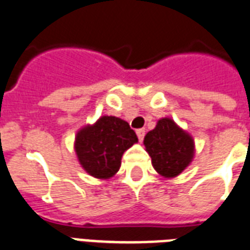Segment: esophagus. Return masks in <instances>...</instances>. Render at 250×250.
Returning a JSON list of instances; mask_svg holds the SVG:
<instances>
[{"label": "esophagus", "instance_id": "esophagus-1", "mask_svg": "<svg viewBox=\"0 0 250 250\" xmlns=\"http://www.w3.org/2000/svg\"><path fill=\"white\" fill-rule=\"evenodd\" d=\"M136 133H137L139 141H140V143H141V141H143V140H144V136H145V129H144V128L137 129V131H136Z\"/></svg>", "mask_w": 250, "mask_h": 250}]
</instances>
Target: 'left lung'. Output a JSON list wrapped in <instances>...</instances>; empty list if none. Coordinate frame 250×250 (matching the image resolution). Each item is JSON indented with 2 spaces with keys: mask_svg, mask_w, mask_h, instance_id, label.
<instances>
[{
  "mask_svg": "<svg viewBox=\"0 0 250 250\" xmlns=\"http://www.w3.org/2000/svg\"><path fill=\"white\" fill-rule=\"evenodd\" d=\"M144 145L154 169L164 178L177 177L195 155L192 136L168 117L160 118L155 128L146 133Z\"/></svg>",
  "mask_w": 250,
  "mask_h": 250,
  "instance_id": "left-lung-1",
  "label": "left lung"
}]
</instances>
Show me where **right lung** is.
<instances>
[{"label": "right lung", "instance_id": "add662e5", "mask_svg": "<svg viewBox=\"0 0 250 250\" xmlns=\"http://www.w3.org/2000/svg\"><path fill=\"white\" fill-rule=\"evenodd\" d=\"M139 141L123 119L103 115L77 132L74 151L81 167L99 180H109L119 171L125 150Z\"/></svg>", "mask_w": 250, "mask_h": 250}]
</instances>
